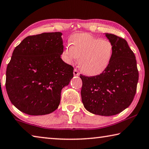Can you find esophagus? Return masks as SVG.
<instances>
[{
    "instance_id": "obj_1",
    "label": "esophagus",
    "mask_w": 149,
    "mask_h": 149,
    "mask_svg": "<svg viewBox=\"0 0 149 149\" xmlns=\"http://www.w3.org/2000/svg\"><path fill=\"white\" fill-rule=\"evenodd\" d=\"M74 75H75V76H79V73L76 69H74Z\"/></svg>"
}]
</instances>
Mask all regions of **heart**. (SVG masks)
Wrapping results in <instances>:
<instances>
[{"instance_id":"heart-1","label":"heart","mask_w":149,"mask_h":149,"mask_svg":"<svg viewBox=\"0 0 149 149\" xmlns=\"http://www.w3.org/2000/svg\"><path fill=\"white\" fill-rule=\"evenodd\" d=\"M70 44L64 47L63 58L66 63H74L79 58L82 72L89 76L101 74L111 62L114 47L109 40L94 37L87 33L75 34Z\"/></svg>"}]
</instances>
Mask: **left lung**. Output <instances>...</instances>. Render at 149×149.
Returning a JSON list of instances; mask_svg holds the SVG:
<instances>
[{
  "label": "left lung",
  "instance_id": "8db88e82",
  "mask_svg": "<svg viewBox=\"0 0 149 149\" xmlns=\"http://www.w3.org/2000/svg\"><path fill=\"white\" fill-rule=\"evenodd\" d=\"M114 47L111 62L101 74L80 75L82 102L91 113L102 116L117 115L129 107L136 93L139 79L136 56L125 40L105 33Z\"/></svg>",
  "mask_w": 149,
  "mask_h": 149
}]
</instances>
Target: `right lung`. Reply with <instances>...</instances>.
Here are the masks:
<instances>
[{
  "label": "right lung",
  "instance_id": "obj_1",
  "mask_svg": "<svg viewBox=\"0 0 149 149\" xmlns=\"http://www.w3.org/2000/svg\"><path fill=\"white\" fill-rule=\"evenodd\" d=\"M62 35L56 32L27 36L13 51L6 88L12 104L24 113L44 115L55 111L62 89L74 77V68L61 59Z\"/></svg>",
  "mask_w": 149,
  "mask_h": 149
}]
</instances>
